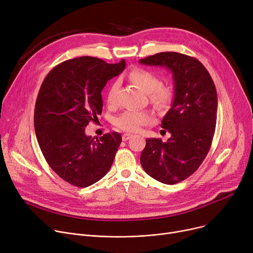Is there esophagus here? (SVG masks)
<instances>
[{"mask_svg":"<svg viewBox=\"0 0 253 253\" xmlns=\"http://www.w3.org/2000/svg\"><path fill=\"white\" fill-rule=\"evenodd\" d=\"M132 136H133V134H130V133H124L123 135H122V139H123V141H127L128 139H130Z\"/></svg>","mask_w":253,"mask_h":253,"instance_id":"1","label":"esophagus"}]
</instances>
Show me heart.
<instances>
[{
  "mask_svg": "<svg viewBox=\"0 0 253 253\" xmlns=\"http://www.w3.org/2000/svg\"><path fill=\"white\" fill-rule=\"evenodd\" d=\"M129 79L140 90L144 93H148L151 101L158 108H164L171 101L172 94H173L172 89L167 85H162L160 78L155 73L143 69H134L130 72ZM118 87V82H114L106 91V101L108 103H115ZM152 120V115L148 112L127 110L117 116L114 123L121 130L135 132L142 126L151 123Z\"/></svg>",
  "mask_w": 253,
  "mask_h": 253,
  "instance_id": "obj_1",
  "label": "heart"
}]
</instances>
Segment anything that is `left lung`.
Instances as JSON below:
<instances>
[{"mask_svg": "<svg viewBox=\"0 0 253 253\" xmlns=\"http://www.w3.org/2000/svg\"><path fill=\"white\" fill-rule=\"evenodd\" d=\"M139 62L166 66L173 76V102L161 124L171 136L166 142L148 138L140 164L156 180L174 184L191 176L210 150L217 115L215 85L200 61L181 53H157Z\"/></svg>", "mask_w": 253, "mask_h": 253, "instance_id": "8db88e82", "label": "left lung"}]
</instances>
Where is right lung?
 I'll return each mask as SVG.
<instances>
[{
  "label": "right lung",
  "instance_id": "1",
  "mask_svg": "<svg viewBox=\"0 0 253 253\" xmlns=\"http://www.w3.org/2000/svg\"><path fill=\"white\" fill-rule=\"evenodd\" d=\"M125 65L124 59L115 64L91 56L69 59L53 68L40 88L34 115L40 149L52 170L75 187L95 183L114 162L121 134L94 140L85 127L101 114V91Z\"/></svg>",
  "mask_w": 253,
  "mask_h": 253
}]
</instances>
